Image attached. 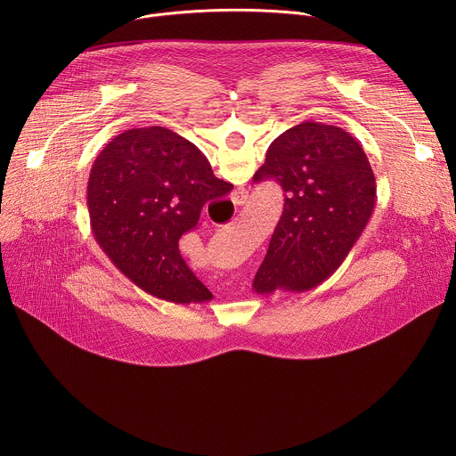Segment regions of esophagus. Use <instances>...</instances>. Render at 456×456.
<instances>
[{"mask_svg":"<svg viewBox=\"0 0 456 456\" xmlns=\"http://www.w3.org/2000/svg\"><path fill=\"white\" fill-rule=\"evenodd\" d=\"M247 199H248V191L247 189H236L234 192H232V197H231V200H232V204L234 206H245L247 204Z\"/></svg>","mask_w":456,"mask_h":456,"instance_id":"34e87169","label":"esophagus"}]
</instances>
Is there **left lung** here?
I'll return each instance as SVG.
<instances>
[{
    "label": "left lung",
    "instance_id": "left-lung-1",
    "mask_svg": "<svg viewBox=\"0 0 456 456\" xmlns=\"http://www.w3.org/2000/svg\"><path fill=\"white\" fill-rule=\"evenodd\" d=\"M269 180L285 191V206L252 289L312 290L339 269L370 222L375 175L343 127L306 120L269 146L254 182Z\"/></svg>",
    "mask_w": 456,
    "mask_h": 456
}]
</instances>
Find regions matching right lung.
<instances>
[{
  "instance_id": "right-lung-1",
  "label": "right lung",
  "mask_w": 456,
  "mask_h": 456,
  "mask_svg": "<svg viewBox=\"0 0 456 456\" xmlns=\"http://www.w3.org/2000/svg\"><path fill=\"white\" fill-rule=\"evenodd\" d=\"M231 189L206 155L171 129H127L90 171L86 200L95 241L144 292L180 305L209 301L213 294L183 262L178 240L197 227L209 200Z\"/></svg>"
}]
</instances>
